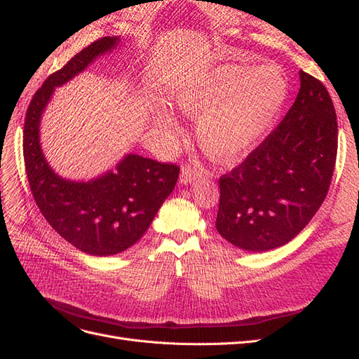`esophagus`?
<instances>
[{
    "label": "esophagus",
    "instance_id": "1",
    "mask_svg": "<svg viewBox=\"0 0 359 359\" xmlns=\"http://www.w3.org/2000/svg\"><path fill=\"white\" fill-rule=\"evenodd\" d=\"M201 178V172L198 169H194L191 166H182L181 168V175H180V182L182 186H189L194 180Z\"/></svg>",
    "mask_w": 359,
    "mask_h": 359
}]
</instances>
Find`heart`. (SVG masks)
Wrapping results in <instances>:
<instances>
[{"mask_svg": "<svg viewBox=\"0 0 359 359\" xmlns=\"http://www.w3.org/2000/svg\"><path fill=\"white\" fill-rule=\"evenodd\" d=\"M289 83L277 64L250 69L222 64L190 81L177 95L178 109L198 119L199 147L222 165L241 161L274 127L287 99ZM157 121L173 137L181 127L168 112Z\"/></svg>", "mask_w": 359, "mask_h": 359, "instance_id": "1", "label": "heart"}]
</instances>
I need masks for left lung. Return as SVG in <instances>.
<instances>
[{"label":"left lung","mask_w":359,"mask_h":359,"mask_svg":"<svg viewBox=\"0 0 359 359\" xmlns=\"http://www.w3.org/2000/svg\"><path fill=\"white\" fill-rule=\"evenodd\" d=\"M299 93L277 128L220 178L215 227L232 245L268 252L292 241L327 198L337 115L323 83L299 72Z\"/></svg>","instance_id":"1"}]
</instances>
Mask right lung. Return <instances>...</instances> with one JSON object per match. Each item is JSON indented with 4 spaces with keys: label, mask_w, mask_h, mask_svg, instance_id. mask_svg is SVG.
Instances as JSON below:
<instances>
[{
    "label": "right lung",
    "mask_w": 359,
    "mask_h": 359,
    "mask_svg": "<svg viewBox=\"0 0 359 359\" xmlns=\"http://www.w3.org/2000/svg\"><path fill=\"white\" fill-rule=\"evenodd\" d=\"M118 45L119 37H103L52 73L32 97L24 124L27 178L39 210L64 240L93 256L121 253L137 243L180 175L177 165L127 154L114 170L73 181L58 175L43 154L40 121L53 91Z\"/></svg>",
    "instance_id": "right-lung-1"
}]
</instances>
